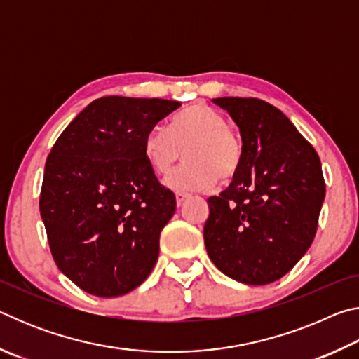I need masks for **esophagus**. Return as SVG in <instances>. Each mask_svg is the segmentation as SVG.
Returning <instances> with one entry per match:
<instances>
[{
    "mask_svg": "<svg viewBox=\"0 0 359 359\" xmlns=\"http://www.w3.org/2000/svg\"><path fill=\"white\" fill-rule=\"evenodd\" d=\"M188 198H190V194H187V193H175V201H177V205L184 204Z\"/></svg>",
    "mask_w": 359,
    "mask_h": 359,
    "instance_id": "1",
    "label": "esophagus"
}]
</instances>
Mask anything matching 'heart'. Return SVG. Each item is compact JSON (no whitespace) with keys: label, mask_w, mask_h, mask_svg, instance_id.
I'll return each instance as SVG.
<instances>
[{"label":"heart","mask_w":359,"mask_h":359,"mask_svg":"<svg viewBox=\"0 0 359 359\" xmlns=\"http://www.w3.org/2000/svg\"><path fill=\"white\" fill-rule=\"evenodd\" d=\"M187 161L166 177L175 191H205L217 179L231 180L244 161V142L224 115L208 104H193L169 120L168 131L150 130L142 154L151 171L168 174L182 158Z\"/></svg>","instance_id":"heart-1"}]
</instances>
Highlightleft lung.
Returning <instances> with one entry per match:
<instances>
[{"mask_svg": "<svg viewBox=\"0 0 359 359\" xmlns=\"http://www.w3.org/2000/svg\"><path fill=\"white\" fill-rule=\"evenodd\" d=\"M239 126L244 161L210 196L204 244L224 276L267 285L293 269L318 226L326 185L318 154L282 111L257 98H215Z\"/></svg>", "mask_w": 359, "mask_h": 359, "instance_id": "8db88e82", "label": "left lung"}]
</instances>
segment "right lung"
<instances>
[{
	"mask_svg": "<svg viewBox=\"0 0 359 359\" xmlns=\"http://www.w3.org/2000/svg\"><path fill=\"white\" fill-rule=\"evenodd\" d=\"M180 106L104 96L66 126L47 156L39 210L58 269L79 288L115 297L154 269L175 196L142 154L145 135Z\"/></svg>",
	"mask_w": 359,
	"mask_h": 359,
	"instance_id": "1",
	"label": "right lung"
}]
</instances>
